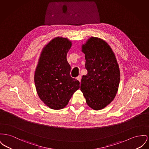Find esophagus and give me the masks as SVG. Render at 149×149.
<instances>
[{"instance_id":"obj_1","label":"esophagus","mask_w":149,"mask_h":149,"mask_svg":"<svg viewBox=\"0 0 149 149\" xmlns=\"http://www.w3.org/2000/svg\"><path fill=\"white\" fill-rule=\"evenodd\" d=\"M77 79L78 80H79V82H80V81H81V75H79V76L77 78Z\"/></svg>"}]
</instances>
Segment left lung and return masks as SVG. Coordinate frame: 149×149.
<instances>
[{
  "mask_svg": "<svg viewBox=\"0 0 149 149\" xmlns=\"http://www.w3.org/2000/svg\"><path fill=\"white\" fill-rule=\"evenodd\" d=\"M88 73L81 80L80 90L86 103L95 110H102L114 100L120 79L115 54L105 40L92 36L81 45Z\"/></svg>",
  "mask_w": 149,
  "mask_h": 149,
  "instance_id": "8db88e82",
  "label": "left lung"
}]
</instances>
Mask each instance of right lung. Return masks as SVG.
Listing matches in <instances>:
<instances>
[{"mask_svg": "<svg viewBox=\"0 0 149 149\" xmlns=\"http://www.w3.org/2000/svg\"><path fill=\"white\" fill-rule=\"evenodd\" d=\"M72 46L66 38L57 36L46 44L40 53L34 73L38 95L44 105L60 110L79 88V81L70 76L66 56Z\"/></svg>", "mask_w": 149, "mask_h": 149, "instance_id": "add662e5", "label": "right lung"}]
</instances>
